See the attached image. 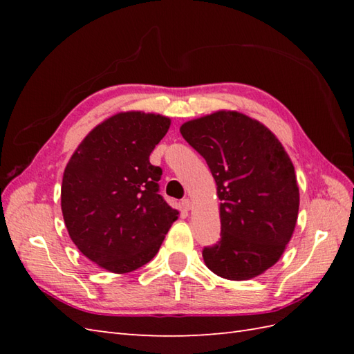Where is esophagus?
Wrapping results in <instances>:
<instances>
[{
  "instance_id": "obj_1",
  "label": "esophagus",
  "mask_w": 354,
  "mask_h": 354,
  "mask_svg": "<svg viewBox=\"0 0 354 354\" xmlns=\"http://www.w3.org/2000/svg\"><path fill=\"white\" fill-rule=\"evenodd\" d=\"M181 204H183V208L185 209V212H190V209L193 208V202L190 199H184Z\"/></svg>"
}]
</instances>
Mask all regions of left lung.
Listing matches in <instances>:
<instances>
[{
    "label": "left lung",
    "mask_w": 354,
    "mask_h": 354,
    "mask_svg": "<svg viewBox=\"0 0 354 354\" xmlns=\"http://www.w3.org/2000/svg\"><path fill=\"white\" fill-rule=\"evenodd\" d=\"M179 131L205 158L221 199V240L202 251L207 268L234 281L261 275L280 260L298 219L288 152L265 124L237 111H216Z\"/></svg>",
    "instance_id": "left-lung-1"
}]
</instances>
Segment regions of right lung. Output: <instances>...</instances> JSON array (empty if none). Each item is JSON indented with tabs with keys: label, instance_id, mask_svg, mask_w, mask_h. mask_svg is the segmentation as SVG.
Listing matches in <instances>:
<instances>
[{
	"label": "right lung",
	"instance_id": "right-lung-1",
	"mask_svg": "<svg viewBox=\"0 0 354 354\" xmlns=\"http://www.w3.org/2000/svg\"><path fill=\"white\" fill-rule=\"evenodd\" d=\"M170 118L118 112L97 124L66 164L61 207L77 250L95 265L127 274L152 260L179 212L158 194L162 170L149 156Z\"/></svg>",
	"mask_w": 354,
	"mask_h": 354
}]
</instances>
